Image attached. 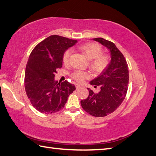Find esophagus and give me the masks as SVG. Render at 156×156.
I'll use <instances>...</instances> for the list:
<instances>
[{
  "instance_id": "esophagus-1",
  "label": "esophagus",
  "mask_w": 156,
  "mask_h": 156,
  "mask_svg": "<svg viewBox=\"0 0 156 156\" xmlns=\"http://www.w3.org/2000/svg\"><path fill=\"white\" fill-rule=\"evenodd\" d=\"M82 87H81V86L80 85H79V84H76V89H79V88H80Z\"/></svg>"
}]
</instances>
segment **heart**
Segmentation results:
<instances>
[{
  "instance_id": "b5f03b06",
  "label": "heart",
  "mask_w": 156,
  "mask_h": 156,
  "mask_svg": "<svg viewBox=\"0 0 156 156\" xmlns=\"http://www.w3.org/2000/svg\"><path fill=\"white\" fill-rule=\"evenodd\" d=\"M81 51L90 59V67L96 73H101L107 68L110 64L111 58L109 55L105 54L102 46L95 42H88L82 44L78 47ZM71 49H66L62 56V60L64 64H68L71 55ZM72 78L78 82H83L85 79L90 77V74L87 72L76 70L72 73Z\"/></svg>"
}]
</instances>
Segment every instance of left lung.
<instances>
[{"instance_id":"8db88e82","label":"left lung","mask_w":156,"mask_h":156,"mask_svg":"<svg viewBox=\"0 0 156 156\" xmlns=\"http://www.w3.org/2000/svg\"><path fill=\"white\" fill-rule=\"evenodd\" d=\"M93 39L109 49L111 61L107 68L90 82L94 88L100 87V92L94 93L88 89V97L80 103L88 114L102 117L117 110L124 101L128 89L129 68L123 54L113 43L101 37Z\"/></svg>"}]
</instances>
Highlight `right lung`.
<instances>
[{"mask_svg":"<svg viewBox=\"0 0 156 156\" xmlns=\"http://www.w3.org/2000/svg\"><path fill=\"white\" fill-rule=\"evenodd\" d=\"M77 40L54 35L45 38L33 49L26 66L25 88L36 110L45 114L61 111L69 94L76 90L68 81H55L57 69L62 67V56Z\"/></svg>","mask_w":156,"mask_h":156,"instance_id":"1","label":"right lung"}]
</instances>
